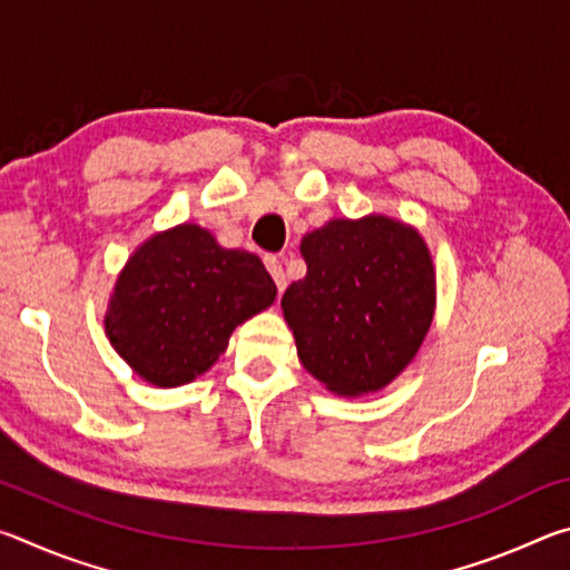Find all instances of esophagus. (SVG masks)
<instances>
[{
  "mask_svg": "<svg viewBox=\"0 0 570 570\" xmlns=\"http://www.w3.org/2000/svg\"><path fill=\"white\" fill-rule=\"evenodd\" d=\"M264 264L268 268V274L274 276L278 292H284V288H286V276H284V266H282V262H278V256H266Z\"/></svg>",
  "mask_w": 570,
  "mask_h": 570,
  "instance_id": "34e87169",
  "label": "esophagus"
}]
</instances>
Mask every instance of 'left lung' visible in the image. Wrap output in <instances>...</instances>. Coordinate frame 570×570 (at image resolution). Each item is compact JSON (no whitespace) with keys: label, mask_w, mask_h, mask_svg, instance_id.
I'll use <instances>...</instances> for the list:
<instances>
[{"label":"left lung","mask_w":570,"mask_h":570,"mask_svg":"<svg viewBox=\"0 0 570 570\" xmlns=\"http://www.w3.org/2000/svg\"><path fill=\"white\" fill-rule=\"evenodd\" d=\"M306 276L282 296L298 362L340 397L380 392L407 370L438 304L422 234L370 214L332 218L302 238Z\"/></svg>","instance_id":"1"}]
</instances>
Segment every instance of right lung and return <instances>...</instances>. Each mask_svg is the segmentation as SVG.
Instances as JSON below:
<instances>
[{
    "instance_id": "add662e5",
    "label": "right lung",
    "mask_w": 570,
    "mask_h": 570,
    "mask_svg": "<svg viewBox=\"0 0 570 570\" xmlns=\"http://www.w3.org/2000/svg\"><path fill=\"white\" fill-rule=\"evenodd\" d=\"M276 284L256 254L224 248L208 228L178 224L132 250L115 278L105 334L153 387L208 372L238 324L274 304Z\"/></svg>"
}]
</instances>
